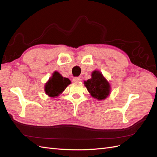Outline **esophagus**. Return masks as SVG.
<instances>
[{"mask_svg": "<svg viewBox=\"0 0 157 157\" xmlns=\"http://www.w3.org/2000/svg\"><path fill=\"white\" fill-rule=\"evenodd\" d=\"M81 80V79H80V77H74L73 78V81L75 82H79Z\"/></svg>", "mask_w": 157, "mask_h": 157, "instance_id": "obj_1", "label": "esophagus"}]
</instances>
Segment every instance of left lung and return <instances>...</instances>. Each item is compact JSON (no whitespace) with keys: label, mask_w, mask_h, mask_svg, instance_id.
<instances>
[{"label":"left lung","mask_w":157,"mask_h":157,"mask_svg":"<svg viewBox=\"0 0 157 157\" xmlns=\"http://www.w3.org/2000/svg\"><path fill=\"white\" fill-rule=\"evenodd\" d=\"M85 86L91 96L98 100L105 99L110 93V86L102 74L98 71H94L92 78L84 81Z\"/></svg>","instance_id":"1"}]
</instances>
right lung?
<instances>
[{"mask_svg":"<svg viewBox=\"0 0 157 157\" xmlns=\"http://www.w3.org/2000/svg\"><path fill=\"white\" fill-rule=\"evenodd\" d=\"M70 83L69 78H63L58 72H55L46 84L45 92L50 97H56L64 91Z\"/></svg>","mask_w":157,"mask_h":157,"instance_id":"right-lung-1","label":"right lung"}]
</instances>
